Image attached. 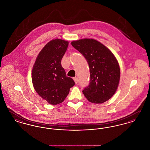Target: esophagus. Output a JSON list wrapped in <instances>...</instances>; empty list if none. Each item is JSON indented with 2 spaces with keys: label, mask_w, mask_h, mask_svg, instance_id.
<instances>
[{
  "label": "esophagus",
  "mask_w": 150,
  "mask_h": 150,
  "mask_svg": "<svg viewBox=\"0 0 150 150\" xmlns=\"http://www.w3.org/2000/svg\"><path fill=\"white\" fill-rule=\"evenodd\" d=\"M73 79H74L75 83L76 84H77L78 82V78H77V77H74V78H73Z\"/></svg>",
  "instance_id": "1"
}]
</instances>
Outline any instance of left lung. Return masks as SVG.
<instances>
[{"label":"left lung","mask_w":150,"mask_h":150,"mask_svg":"<svg viewBox=\"0 0 150 150\" xmlns=\"http://www.w3.org/2000/svg\"><path fill=\"white\" fill-rule=\"evenodd\" d=\"M71 45L89 64L90 83L83 91L86 99L93 103L110 99L116 91L120 76V67L113 53L93 39L73 41Z\"/></svg>","instance_id":"8db88e82"}]
</instances>
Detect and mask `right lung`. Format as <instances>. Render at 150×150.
Listing matches in <instances>:
<instances>
[{
    "instance_id": "right-lung-1",
    "label": "right lung",
    "mask_w": 150,
    "mask_h": 150,
    "mask_svg": "<svg viewBox=\"0 0 150 150\" xmlns=\"http://www.w3.org/2000/svg\"><path fill=\"white\" fill-rule=\"evenodd\" d=\"M69 42L62 39L52 40L40 51L32 70V81L37 93L49 103L62 102L75 85L67 77L61 65V59Z\"/></svg>"
}]
</instances>
